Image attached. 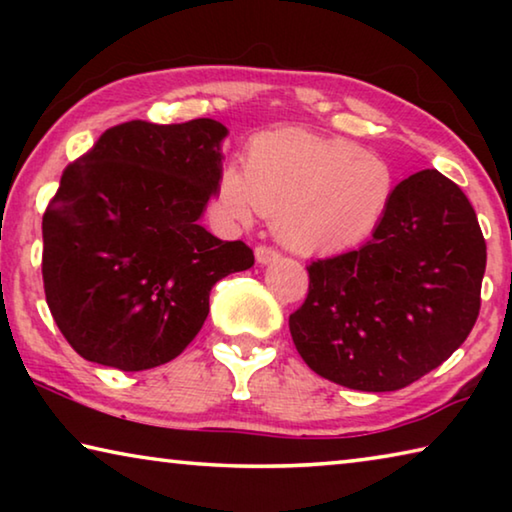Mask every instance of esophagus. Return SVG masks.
<instances>
[{
  "instance_id": "esophagus-1",
  "label": "esophagus",
  "mask_w": 512,
  "mask_h": 512,
  "mask_svg": "<svg viewBox=\"0 0 512 512\" xmlns=\"http://www.w3.org/2000/svg\"><path fill=\"white\" fill-rule=\"evenodd\" d=\"M255 257H257L259 264H268V262H275V259L280 257V253H277L273 246H264L262 244V246L255 248Z\"/></svg>"
}]
</instances>
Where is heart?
Wrapping results in <instances>:
<instances>
[{
    "instance_id": "1",
    "label": "heart",
    "mask_w": 512,
    "mask_h": 512,
    "mask_svg": "<svg viewBox=\"0 0 512 512\" xmlns=\"http://www.w3.org/2000/svg\"><path fill=\"white\" fill-rule=\"evenodd\" d=\"M393 187L391 167L357 142L282 128L250 142L244 173L221 171L216 203L239 223L255 212L271 219L296 253L329 255L377 228Z\"/></svg>"
}]
</instances>
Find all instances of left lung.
Segmentation results:
<instances>
[{
    "instance_id": "obj_1",
    "label": "left lung",
    "mask_w": 512,
    "mask_h": 512,
    "mask_svg": "<svg viewBox=\"0 0 512 512\" xmlns=\"http://www.w3.org/2000/svg\"><path fill=\"white\" fill-rule=\"evenodd\" d=\"M307 271V298L289 316L302 361L354 391H400L472 332L485 239L461 187L424 169L393 189L366 244Z\"/></svg>"
}]
</instances>
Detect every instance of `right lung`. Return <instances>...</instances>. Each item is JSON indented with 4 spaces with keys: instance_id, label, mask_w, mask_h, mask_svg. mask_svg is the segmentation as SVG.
Returning <instances> with one entry per match:
<instances>
[{
    "instance_id": "right-lung-1",
    "label": "right lung",
    "mask_w": 512,
    "mask_h": 512,
    "mask_svg": "<svg viewBox=\"0 0 512 512\" xmlns=\"http://www.w3.org/2000/svg\"><path fill=\"white\" fill-rule=\"evenodd\" d=\"M225 135L214 119H133L65 167L42 216V282L83 359L124 372L176 359L201 332L214 284L255 264L244 241L198 225Z\"/></svg>"
}]
</instances>
